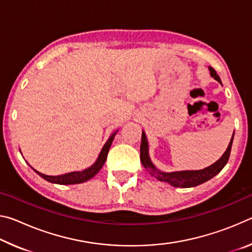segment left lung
Listing matches in <instances>:
<instances>
[{
    "mask_svg": "<svg viewBox=\"0 0 252 252\" xmlns=\"http://www.w3.org/2000/svg\"><path fill=\"white\" fill-rule=\"evenodd\" d=\"M209 70H210V74L213 79H216L218 82L221 83L219 75L217 74L216 70L213 67L209 66ZM234 134V133H233ZM232 141H233V135L231 138V141H230L227 150L223 153V156L220 158V159L215 162L210 167H208L203 170H195V171H178V172H161L159 170H157L155 165L152 164V162L149 158L148 153V141L147 136L142 132V138H141V146H140V159H141L142 165L146 169L150 170V172L153 177H156L158 180L168 182L170 185L177 188H191L201 185V183L210 180L216 174H218L223 167L227 164L229 160L230 152H231V147H232Z\"/></svg>",
    "mask_w": 252,
    "mask_h": 252,
    "instance_id": "1",
    "label": "left lung"
}]
</instances>
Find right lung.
<instances>
[{
    "mask_svg": "<svg viewBox=\"0 0 252 252\" xmlns=\"http://www.w3.org/2000/svg\"><path fill=\"white\" fill-rule=\"evenodd\" d=\"M117 133V132H116ZM116 133H113L110 136L108 141L104 144V147L102 148V150L99 155V158L95 161V163L92 165V167L88 168L83 170V171H78V172H70L66 174H62V176H58V177H51V176H45L43 173H40L36 170H34L39 176H41L43 179H45L46 181L52 182V183H57V185H75V183H81V182H85L88 180H90L91 178H93L95 174L100 171L101 168L103 167L104 162L106 160V157H108L109 153V149L112 144V141L114 139V135Z\"/></svg>",
    "mask_w": 252,
    "mask_h": 252,
    "instance_id": "1",
    "label": "right lung"
}]
</instances>
